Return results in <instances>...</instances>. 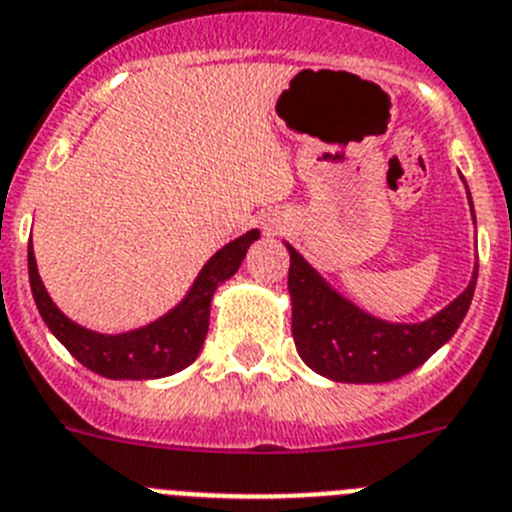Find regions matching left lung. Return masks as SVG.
<instances>
[{
    "mask_svg": "<svg viewBox=\"0 0 512 512\" xmlns=\"http://www.w3.org/2000/svg\"><path fill=\"white\" fill-rule=\"evenodd\" d=\"M287 248L297 350L309 368L340 383H388L424 365L457 332L475 294L477 269L470 287L431 320L391 325L332 292L292 246Z\"/></svg>",
    "mask_w": 512,
    "mask_h": 512,
    "instance_id": "8db88e82",
    "label": "left lung"
}]
</instances>
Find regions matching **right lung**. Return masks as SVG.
<instances>
[{"mask_svg":"<svg viewBox=\"0 0 512 512\" xmlns=\"http://www.w3.org/2000/svg\"><path fill=\"white\" fill-rule=\"evenodd\" d=\"M259 238V231H248L225 248H220L213 259L203 266L200 276L192 284L185 302L162 320L142 327V330L124 332V335H98V332L78 327L70 322L53 304L40 274H37L32 241L27 246V269H30V287L42 320L55 337L63 342L68 353L93 373L114 381H147L162 378L187 368L198 358L208 335L210 299L220 281L231 279L241 266L248 246Z\"/></svg>","mask_w":512,"mask_h":512,"instance_id":"right-lung-1","label":"right lung"}]
</instances>
